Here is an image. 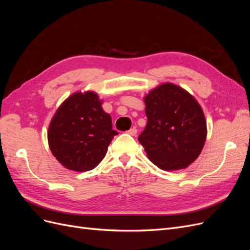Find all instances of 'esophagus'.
<instances>
[{
	"label": "esophagus",
	"mask_w": 250,
	"mask_h": 250,
	"mask_svg": "<svg viewBox=\"0 0 250 250\" xmlns=\"http://www.w3.org/2000/svg\"><path fill=\"white\" fill-rule=\"evenodd\" d=\"M127 133H128V134H130V135H137V133H138V129H137V128H135V127L130 128V129L127 131Z\"/></svg>",
	"instance_id": "34e87169"
}]
</instances>
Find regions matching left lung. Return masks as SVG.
Here are the masks:
<instances>
[{"instance_id": "obj_1", "label": "left lung", "mask_w": 250, "mask_h": 250, "mask_svg": "<svg viewBox=\"0 0 250 250\" xmlns=\"http://www.w3.org/2000/svg\"><path fill=\"white\" fill-rule=\"evenodd\" d=\"M147 125L139 135L149 160L166 171L185 169L207 139L200 105L181 87L165 83L145 97Z\"/></svg>"}]
</instances>
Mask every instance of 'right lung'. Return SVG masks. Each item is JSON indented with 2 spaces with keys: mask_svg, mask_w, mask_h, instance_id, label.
<instances>
[{
  "mask_svg": "<svg viewBox=\"0 0 250 250\" xmlns=\"http://www.w3.org/2000/svg\"><path fill=\"white\" fill-rule=\"evenodd\" d=\"M117 134L98 95L86 92L74 94L60 105L50 124L48 141L60 164L83 172L101 163Z\"/></svg>",
  "mask_w": 250,
  "mask_h": 250,
  "instance_id": "1",
  "label": "right lung"
}]
</instances>
